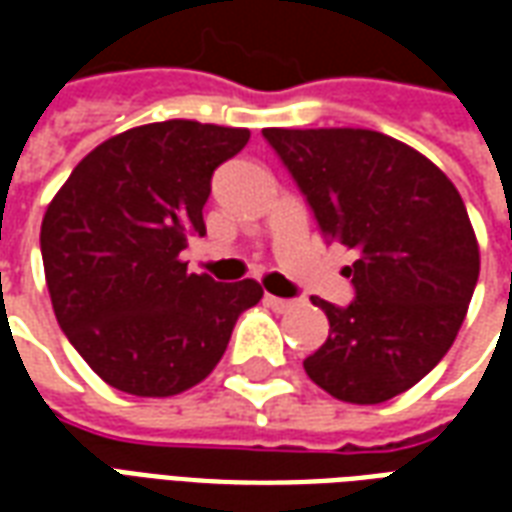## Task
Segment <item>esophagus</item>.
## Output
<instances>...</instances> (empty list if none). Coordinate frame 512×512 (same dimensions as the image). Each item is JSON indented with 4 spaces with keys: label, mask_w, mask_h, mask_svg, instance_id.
Returning <instances> with one entry per match:
<instances>
[{
    "label": "esophagus",
    "mask_w": 512,
    "mask_h": 512,
    "mask_svg": "<svg viewBox=\"0 0 512 512\" xmlns=\"http://www.w3.org/2000/svg\"><path fill=\"white\" fill-rule=\"evenodd\" d=\"M266 304L271 307V310H277V312H288L293 310V304L296 301H290V299H279V296H271V293H266Z\"/></svg>",
    "instance_id": "1"
}]
</instances>
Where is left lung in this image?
Wrapping results in <instances>:
<instances>
[{
  "mask_svg": "<svg viewBox=\"0 0 512 512\" xmlns=\"http://www.w3.org/2000/svg\"><path fill=\"white\" fill-rule=\"evenodd\" d=\"M329 241L354 249L348 307L312 299L329 337L304 370L329 395L384 403L439 365L458 337L480 249L452 180L370 128H263Z\"/></svg>",
  "mask_w": 512,
  "mask_h": 512,
  "instance_id": "obj_1",
  "label": "left lung"
}]
</instances>
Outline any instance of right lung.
Segmentation results:
<instances>
[{
	"label": "right lung",
	"mask_w": 512,
	"mask_h": 512,
	"mask_svg": "<svg viewBox=\"0 0 512 512\" xmlns=\"http://www.w3.org/2000/svg\"><path fill=\"white\" fill-rule=\"evenodd\" d=\"M246 128L164 120L106 139L46 208L40 252L57 323L106 384L169 397L211 376L238 315L263 299L255 279L189 274L180 252L205 235L213 169Z\"/></svg>",
	"instance_id": "obj_1"
}]
</instances>
